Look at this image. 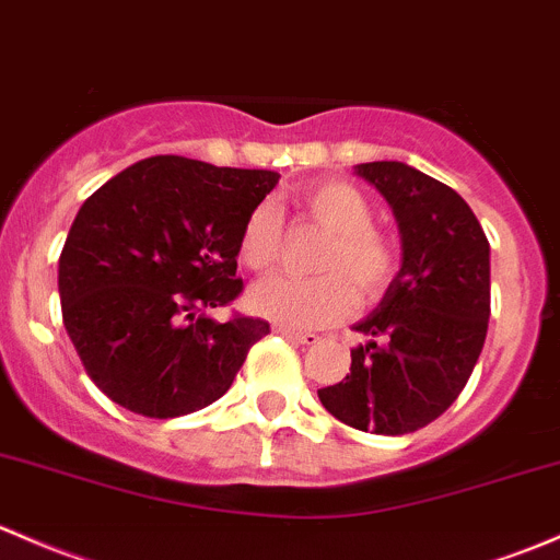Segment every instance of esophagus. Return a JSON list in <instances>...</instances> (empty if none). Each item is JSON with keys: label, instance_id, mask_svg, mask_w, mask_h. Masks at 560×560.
Here are the masks:
<instances>
[{"label": "esophagus", "instance_id": "34e87169", "mask_svg": "<svg viewBox=\"0 0 560 560\" xmlns=\"http://www.w3.org/2000/svg\"><path fill=\"white\" fill-rule=\"evenodd\" d=\"M276 332L284 335V338H290V340H295V343H303V346L319 343V335L316 332H303V329H290V327H276Z\"/></svg>", "mask_w": 560, "mask_h": 560}]
</instances>
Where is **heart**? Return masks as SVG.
Masks as SVG:
<instances>
[{
    "mask_svg": "<svg viewBox=\"0 0 560 560\" xmlns=\"http://www.w3.org/2000/svg\"><path fill=\"white\" fill-rule=\"evenodd\" d=\"M305 214L327 231L316 257L314 279L273 276L252 290V308L265 319L290 329L329 327L346 319L357 305V292L373 303L392 287L399 270V246L386 231L373 225V203L349 182L327 179L300 192ZM281 225L270 203L246 214L238 233V262L265 273L279 260Z\"/></svg>",
    "mask_w": 560,
    "mask_h": 560,
    "instance_id": "1",
    "label": "heart"
}]
</instances>
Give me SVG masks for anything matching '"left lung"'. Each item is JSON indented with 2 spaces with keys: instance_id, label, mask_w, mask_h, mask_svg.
<instances>
[{
  "instance_id": "8db88e82",
  "label": "left lung",
  "mask_w": 560,
  "mask_h": 560,
  "mask_svg": "<svg viewBox=\"0 0 560 560\" xmlns=\"http://www.w3.org/2000/svg\"><path fill=\"white\" fill-rule=\"evenodd\" d=\"M357 174L397 217L402 268L354 325L370 340L351 351V373L319 388V399L346 427L394 438L440 419L467 386L491 316V249L443 182L397 161L359 163Z\"/></svg>"
}]
</instances>
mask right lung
<instances>
[{"label":"right lung","mask_w":560,"mask_h":560,"mask_svg":"<svg viewBox=\"0 0 560 560\" xmlns=\"http://www.w3.org/2000/svg\"><path fill=\"white\" fill-rule=\"evenodd\" d=\"M276 182V172L155 155L80 206L58 260L61 314L82 368L112 402L176 419L231 388L270 325L241 314L220 325L203 311L244 290L241 225Z\"/></svg>","instance_id":"1"}]
</instances>
